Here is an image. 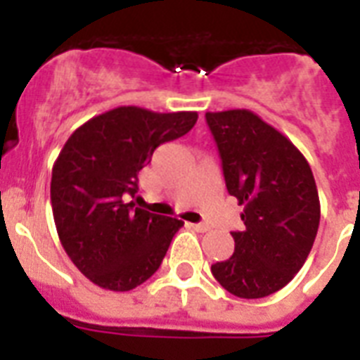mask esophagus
Returning <instances> with one entry per match:
<instances>
[{
  "instance_id": "34e87169",
  "label": "esophagus",
  "mask_w": 360,
  "mask_h": 360,
  "mask_svg": "<svg viewBox=\"0 0 360 360\" xmlns=\"http://www.w3.org/2000/svg\"><path fill=\"white\" fill-rule=\"evenodd\" d=\"M192 228V230L200 231V233H205V231H209V226L207 224H188Z\"/></svg>"
}]
</instances>
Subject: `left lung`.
<instances>
[{
  "label": "left lung",
  "instance_id": "8db88e82",
  "mask_svg": "<svg viewBox=\"0 0 360 360\" xmlns=\"http://www.w3.org/2000/svg\"><path fill=\"white\" fill-rule=\"evenodd\" d=\"M205 120L245 222V230L231 231L233 256L211 265V273L231 295L262 299L307 262L321 213L318 186L302 153L250 110L207 112Z\"/></svg>",
  "mask_w": 360,
  "mask_h": 360
}]
</instances>
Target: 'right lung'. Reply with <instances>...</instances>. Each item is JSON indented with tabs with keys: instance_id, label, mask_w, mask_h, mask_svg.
Listing matches in <instances>:
<instances>
[{
	"instance_id": "right-lung-1",
	"label": "right lung",
	"mask_w": 360,
	"mask_h": 360,
	"mask_svg": "<svg viewBox=\"0 0 360 360\" xmlns=\"http://www.w3.org/2000/svg\"><path fill=\"white\" fill-rule=\"evenodd\" d=\"M196 121V112L120 106L78 127L59 153L50 183L53 222L70 262L98 288L130 291L160 267L183 222L127 200L153 151Z\"/></svg>"
}]
</instances>
